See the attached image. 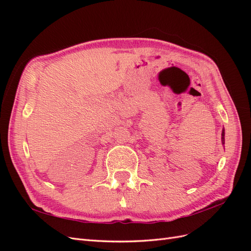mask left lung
<instances>
[{"instance_id":"8db88e82","label":"left lung","mask_w":251,"mask_h":251,"mask_svg":"<svg viewBox=\"0 0 251 251\" xmlns=\"http://www.w3.org/2000/svg\"><path fill=\"white\" fill-rule=\"evenodd\" d=\"M221 140H222V144L224 146V144H225V130H224V128L222 130V137H221Z\"/></svg>"}]
</instances>
